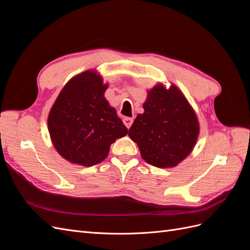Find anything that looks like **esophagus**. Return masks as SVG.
Instances as JSON below:
<instances>
[{"instance_id":"1","label":"esophagus","mask_w":250,"mask_h":250,"mask_svg":"<svg viewBox=\"0 0 250 250\" xmlns=\"http://www.w3.org/2000/svg\"><path fill=\"white\" fill-rule=\"evenodd\" d=\"M132 122H133L132 118H124V119H123V123H124V125H125L127 128H130V126L132 125Z\"/></svg>"}]
</instances>
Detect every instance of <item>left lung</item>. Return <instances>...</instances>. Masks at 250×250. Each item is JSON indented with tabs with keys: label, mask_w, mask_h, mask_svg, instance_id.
I'll use <instances>...</instances> for the list:
<instances>
[{
	"label": "left lung",
	"mask_w": 250,
	"mask_h": 250,
	"mask_svg": "<svg viewBox=\"0 0 250 250\" xmlns=\"http://www.w3.org/2000/svg\"><path fill=\"white\" fill-rule=\"evenodd\" d=\"M128 135L141 156L157 168H172L192 152L199 134L194 109L176 85L157 84L148 92Z\"/></svg>",
	"instance_id": "8db88e82"
}]
</instances>
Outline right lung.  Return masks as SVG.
<instances>
[{
    "label": "right lung",
    "instance_id": "obj_1",
    "mask_svg": "<svg viewBox=\"0 0 250 250\" xmlns=\"http://www.w3.org/2000/svg\"><path fill=\"white\" fill-rule=\"evenodd\" d=\"M107 87L95 70L83 72L66 83L49 112L53 145L72 164L90 167L101 163L111 144L128 132L105 99Z\"/></svg>",
    "mask_w": 250,
    "mask_h": 250
}]
</instances>
